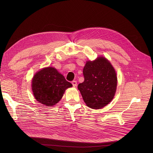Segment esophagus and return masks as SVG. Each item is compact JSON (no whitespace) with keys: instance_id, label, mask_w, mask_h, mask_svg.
<instances>
[{"instance_id":"1","label":"esophagus","mask_w":153,"mask_h":153,"mask_svg":"<svg viewBox=\"0 0 153 153\" xmlns=\"http://www.w3.org/2000/svg\"><path fill=\"white\" fill-rule=\"evenodd\" d=\"M72 84L73 85V87H76L77 86V82L76 81H73L72 82Z\"/></svg>"}]
</instances>
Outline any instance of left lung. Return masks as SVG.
Listing matches in <instances>:
<instances>
[{"mask_svg":"<svg viewBox=\"0 0 153 153\" xmlns=\"http://www.w3.org/2000/svg\"><path fill=\"white\" fill-rule=\"evenodd\" d=\"M83 75L84 81L77 88L86 105L93 109L106 106L114 99L117 85L116 72L110 62L103 57L87 61Z\"/></svg>","mask_w":153,"mask_h":153,"instance_id":"left-lung-1","label":"left lung"}]
</instances>
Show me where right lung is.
Returning a JSON list of instances; mask_svg holds the SVG:
<instances>
[{"instance_id": "obj_1", "label": "right lung", "mask_w": 153, "mask_h": 153, "mask_svg": "<svg viewBox=\"0 0 153 153\" xmlns=\"http://www.w3.org/2000/svg\"><path fill=\"white\" fill-rule=\"evenodd\" d=\"M31 86L36 100L46 106L52 107L61 99L66 89L72 85L55 68L48 67L34 76Z\"/></svg>"}]
</instances>
